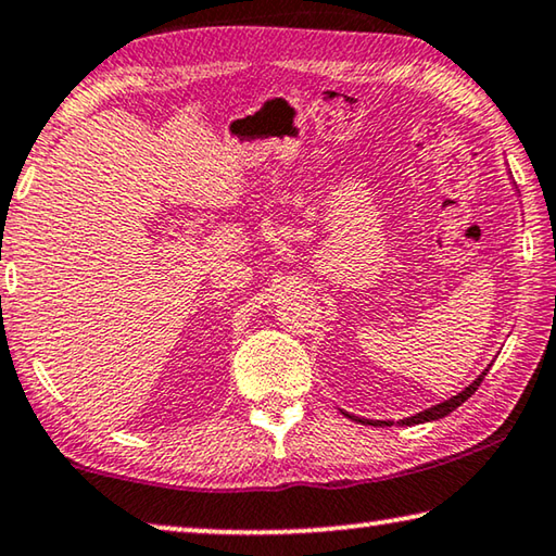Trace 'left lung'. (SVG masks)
I'll return each mask as SVG.
<instances>
[{
    "instance_id": "obj_1",
    "label": "left lung",
    "mask_w": 556,
    "mask_h": 556,
    "mask_svg": "<svg viewBox=\"0 0 556 556\" xmlns=\"http://www.w3.org/2000/svg\"><path fill=\"white\" fill-rule=\"evenodd\" d=\"M485 375H488V369L483 371V375H480L476 381H472L470 387H466L460 391L458 396H453V399H448V402H443V404H439V406H431V408H426V412H421V414H416V416H408V418H404L402 421V426H414V424H426V421H435V418H443V416H448L453 408H458L463 402H468V399L476 394V389L480 387V381L485 379ZM344 416H350V414H344ZM350 418H354V416H350ZM354 421H359V424H364V426H391V421H369V418H354Z\"/></svg>"
}]
</instances>
